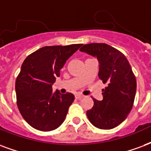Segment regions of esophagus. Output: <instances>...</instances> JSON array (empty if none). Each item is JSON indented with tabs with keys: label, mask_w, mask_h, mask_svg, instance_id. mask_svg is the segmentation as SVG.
Wrapping results in <instances>:
<instances>
[{
	"label": "esophagus",
	"mask_w": 151,
	"mask_h": 151,
	"mask_svg": "<svg viewBox=\"0 0 151 151\" xmlns=\"http://www.w3.org/2000/svg\"><path fill=\"white\" fill-rule=\"evenodd\" d=\"M84 97V95H82V94H80V93H78V94H76L75 98H77V99H81V98H83Z\"/></svg>",
	"instance_id": "esophagus-1"
}]
</instances>
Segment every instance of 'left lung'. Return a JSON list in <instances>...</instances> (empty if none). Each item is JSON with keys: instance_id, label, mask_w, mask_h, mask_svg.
<instances>
[{"instance_id": "1", "label": "left lung", "mask_w": 151, "mask_h": 151, "mask_svg": "<svg viewBox=\"0 0 151 151\" xmlns=\"http://www.w3.org/2000/svg\"><path fill=\"white\" fill-rule=\"evenodd\" d=\"M81 52L97 57L98 77L107 86L102 90V101L93 98L87 117L97 128H114L127 118L134 101L137 82L129 61L123 53L105 43L81 45Z\"/></svg>"}]
</instances>
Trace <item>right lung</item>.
<instances>
[{
	"label": "right lung",
	"mask_w": 151,
	"mask_h": 151,
	"mask_svg": "<svg viewBox=\"0 0 151 151\" xmlns=\"http://www.w3.org/2000/svg\"><path fill=\"white\" fill-rule=\"evenodd\" d=\"M81 44L45 46L24 59L16 79L17 105L27 123L41 131L57 129L74 100L71 93H53L52 86Z\"/></svg>",
	"instance_id": "1"
}]
</instances>
